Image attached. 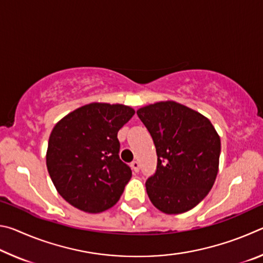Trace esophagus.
Here are the masks:
<instances>
[{
  "label": "esophagus",
  "instance_id": "1",
  "mask_svg": "<svg viewBox=\"0 0 263 263\" xmlns=\"http://www.w3.org/2000/svg\"><path fill=\"white\" fill-rule=\"evenodd\" d=\"M131 168H132L133 171H135L136 173L139 172V168H140V166H139V162L136 161V160H135V161H132V162H131Z\"/></svg>",
  "mask_w": 263,
  "mask_h": 263
}]
</instances>
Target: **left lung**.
Wrapping results in <instances>:
<instances>
[{"label":"left lung","mask_w":263,"mask_h":263,"mask_svg":"<svg viewBox=\"0 0 263 263\" xmlns=\"http://www.w3.org/2000/svg\"><path fill=\"white\" fill-rule=\"evenodd\" d=\"M155 145L158 163L146 190L160 211L177 215L201 203L215 183L220 138L197 111L176 102H159L137 111Z\"/></svg>","instance_id":"8db88e82"}]
</instances>
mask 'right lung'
<instances>
[{"label":"right lung","mask_w":263,"mask_h":263,"mask_svg":"<svg viewBox=\"0 0 263 263\" xmlns=\"http://www.w3.org/2000/svg\"><path fill=\"white\" fill-rule=\"evenodd\" d=\"M133 115L123 104L91 103L57 123L48 140L47 171L73 206L99 213L121 198L132 171L119 158L117 133Z\"/></svg>","instance_id":"add662e5"}]
</instances>
